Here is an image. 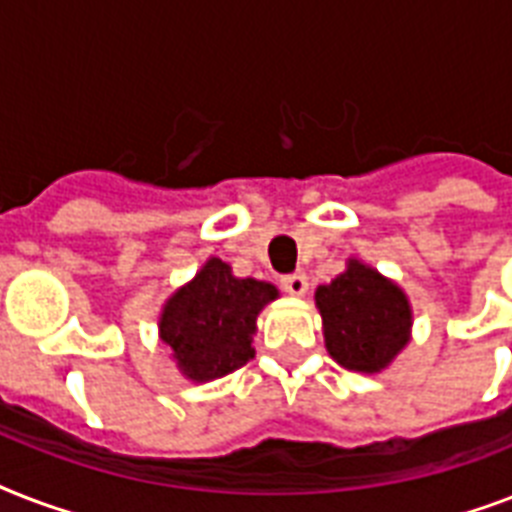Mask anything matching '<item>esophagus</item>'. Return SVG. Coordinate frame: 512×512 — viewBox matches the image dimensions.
Instances as JSON below:
<instances>
[{
	"mask_svg": "<svg viewBox=\"0 0 512 512\" xmlns=\"http://www.w3.org/2000/svg\"><path fill=\"white\" fill-rule=\"evenodd\" d=\"M281 287L284 292L295 297H303L308 292V276L303 271H295V273H287V276H281Z\"/></svg>",
	"mask_w": 512,
	"mask_h": 512,
	"instance_id": "esophagus-1",
	"label": "esophagus"
}]
</instances>
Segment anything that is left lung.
<instances>
[{
	"label": "left lung",
	"mask_w": 512,
	"mask_h": 512,
	"mask_svg": "<svg viewBox=\"0 0 512 512\" xmlns=\"http://www.w3.org/2000/svg\"><path fill=\"white\" fill-rule=\"evenodd\" d=\"M316 308L329 356L350 372H382L409 342V297L361 260L316 289Z\"/></svg>",
	"instance_id": "obj_1"
}]
</instances>
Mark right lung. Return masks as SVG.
I'll return each instance as SVG.
<instances>
[{"mask_svg":"<svg viewBox=\"0 0 512 512\" xmlns=\"http://www.w3.org/2000/svg\"><path fill=\"white\" fill-rule=\"evenodd\" d=\"M276 297L279 289L268 281L236 279L231 265L209 257L204 268L164 303L159 337L188 380H217L255 356L257 316Z\"/></svg>","mask_w":512,"mask_h":512,"instance_id":"1","label":"right lung"}]
</instances>
